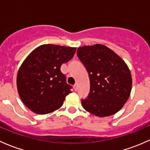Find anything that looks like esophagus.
Here are the masks:
<instances>
[{"label": "esophagus", "instance_id": "esophagus-1", "mask_svg": "<svg viewBox=\"0 0 150 150\" xmlns=\"http://www.w3.org/2000/svg\"><path fill=\"white\" fill-rule=\"evenodd\" d=\"M73 88H74V90H75V91H77V90H78V85H77V84L74 85Z\"/></svg>", "mask_w": 150, "mask_h": 150}]
</instances>
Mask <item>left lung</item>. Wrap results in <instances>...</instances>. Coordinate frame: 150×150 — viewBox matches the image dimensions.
<instances>
[{"mask_svg":"<svg viewBox=\"0 0 150 150\" xmlns=\"http://www.w3.org/2000/svg\"><path fill=\"white\" fill-rule=\"evenodd\" d=\"M77 56L90 80V92L86 99H81L83 108L98 117L115 114L131 93L132 78L127 64L101 44L80 47Z\"/></svg>","mask_w":150,"mask_h":150,"instance_id":"obj_1","label":"left lung"}]
</instances>
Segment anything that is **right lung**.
I'll return each instance as SVG.
<instances>
[{
	"mask_svg": "<svg viewBox=\"0 0 150 150\" xmlns=\"http://www.w3.org/2000/svg\"><path fill=\"white\" fill-rule=\"evenodd\" d=\"M76 48L47 44L30 54L18 71V92L34 112L45 115L62 107L72 88L61 72L62 64L72 59Z\"/></svg>",
	"mask_w": 150,
	"mask_h": 150,
	"instance_id": "add662e5",
	"label": "right lung"
}]
</instances>
